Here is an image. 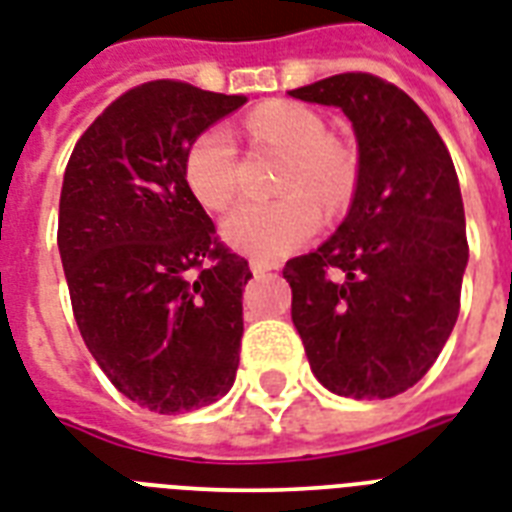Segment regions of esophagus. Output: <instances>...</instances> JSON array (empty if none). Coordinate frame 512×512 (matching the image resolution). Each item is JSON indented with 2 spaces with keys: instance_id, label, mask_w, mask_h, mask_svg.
Masks as SVG:
<instances>
[{
  "instance_id": "esophagus-1",
  "label": "esophagus",
  "mask_w": 512,
  "mask_h": 512,
  "mask_svg": "<svg viewBox=\"0 0 512 512\" xmlns=\"http://www.w3.org/2000/svg\"><path fill=\"white\" fill-rule=\"evenodd\" d=\"M272 269H277V264H272V261H259V259L251 261L253 275H264V272H272Z\"/></svg>"
}]
</instances>
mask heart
<instances>
[{
    "mask_svg": "<svg viewBox=\"0 0 512 512\" xmlns=\"http://www.w3.org/2000/svg\"><path fill=\"white\" fill-rule=\"evenodd\" d=\"M256 144L280 146L291 152L280 178V200L243 202L229 213L221 232L232 248L256 259H283L318 235L324 205L328 213L342 211L358 184V162L350 149L328 138L320 114L291 101L259 106L245 120ZM186 181L194 197L224 211L240 194V162L235 138L224 125H213L197 136L186 154Z\"/></svg>",
    "mask_w": 512,
    "mask_h": 512,
    "instance_id": "1",
    "label": "heart"
}]
</instances>
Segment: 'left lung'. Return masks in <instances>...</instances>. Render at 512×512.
<instances>
[{"label":"left lung","instance_id":"left-lung-1","mask_svg":"<svg viewBox=\"0 0 512 512\" xmlns=\"http://www.w3.org/2000/svg\"><path fill=\"white\" fill-rule=\"evenodd\" d=\"M291 95L339 106L358 138L347 219L285 261L293 326L323 387L392 398L430 371L457 323L470 251L457 170L427 114L387 79L347 71Z\"/></svg>","mask_w":512,"mask_h":512}]
</instances>
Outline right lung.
<instances>
[{"label":"right lung","instance_id":"1","mask_svg":"<svg viewBox=\"0 0 512 512\" xmlns=\"http://www.w3.org/2000/svg\"><path fill=\"white\" fill-rule=\"evenodd\" d=\"M243 104L144 82L95 117L63 173L58 248L79 334L109 382L157 414L211 406L235 382L253 275L189 189L186 154Z\"/></svg>","mask_w":512,"mask_h":512}]
</instances>
